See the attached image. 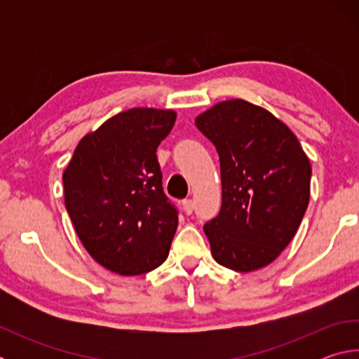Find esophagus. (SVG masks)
Wrapping results in <instances>:
<instances>
[{
  "label": "esophagus",
  "mask_w": 359,
  "mask_h": 359,
  "mask_svg": "<svg viewBox=\"0 0 359 359\" xmlns=\"http://www.w3.org/2000/svg\"><path fill=\"white\" fill-rule=\"evenodd\" d=\"M182 205H184V210H185L187 215H190L191 212H193V209H194L191 199H184V203H182Z\"/></svg>",
  "instance_id": "1"
}]
</instances>
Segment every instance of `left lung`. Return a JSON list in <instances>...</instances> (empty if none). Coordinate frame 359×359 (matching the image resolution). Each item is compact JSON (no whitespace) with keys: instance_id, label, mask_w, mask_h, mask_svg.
Instances as JSON below:
<instances>
[{"instance_id":"left-lung-1","label":"left lung","mask_w":359,"mask_h":359,"mask_svg":"<svg viewBox=\"0 0 359 359\" xmlns=\"http://www.w3.org/2000/svg\"><path fill=\"white\" fill-rule=\"evenodd\" d=\"M194 123L220 158L222 209L204 224L212 257L238 272L266 267L294 238L307 210L309 156L282 120L244 100L217 102Z\"/></svg>"}]
</instances>
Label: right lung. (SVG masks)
<instances>
[{"instance_id": "1", "label": "right lung", "mask_w": 359, "mask_h": 359, "mask_svg": "<svg viewBox=\"0 0 359 359\" xmlns=\"http://www.w3.org/2000/svg\"><path fill=\"white\" fill-rule=\"evenodd\" d=\"M172 109L133 107L79 141L63 172L65 205L85 250L118 276L156 269L169 255L177 210L161 187L156 149Z\"/></svg>"}]
</instances>
